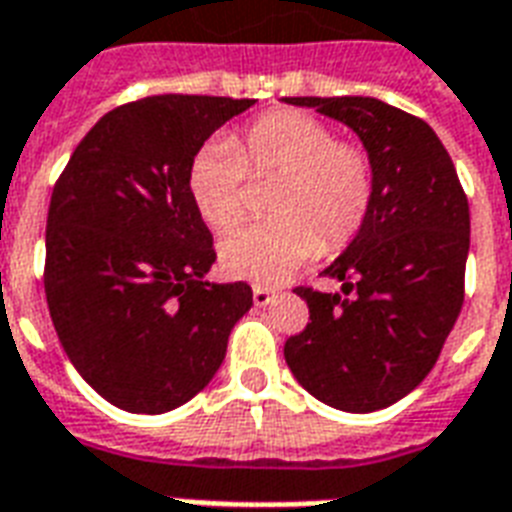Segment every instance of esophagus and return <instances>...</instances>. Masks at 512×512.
<instances>
[{"label": "esophagus", "mask_w": 512, "mask_h": 512, "mask_svg": "<svg viewBox=\"0 0 512 512\" xmlns=\"http://www.w3.org/2000/svg\"><path fill=\"white\" fill-rule=\"evenodd\" d=\"M272 299H275V291H270V288H264V286L253 288V305L256 307H267Z\"/></svg>", "instance_id": "34e87169"}]
</instances>
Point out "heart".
Segmentation results:
<instances>
[{"mask_svg": "<svg viewBox=\"0 0 512 512\" xmlns=\"http://www.w3.org/2000/svg\"><path fill=\"white\" fill-rule=\"evenodd\" d=\"M248 175H280L270 197L275 221L226 234L218 259L229 278L275 286L318 256L343 251L361 232L375 194L367 151L334 140L332 129L302 110H270L232 140H210L188 164V199L213 232L242 215Z\"/></svg>", "mask_w": 512, "mask_h": 512, "instance_id": "heart-1", "label": "heart"}]
</instances>
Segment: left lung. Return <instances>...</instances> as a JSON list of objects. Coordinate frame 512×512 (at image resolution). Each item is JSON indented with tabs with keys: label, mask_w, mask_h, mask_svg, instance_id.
Masks as SVG:
<instances>
[{
	"label": "left lung",
	"mask_w": 512,
	"mask_h": 512,
	"mask_svg": "<svg viewBox=\"0 0 512 512\" xmlns=\"http://www.w3.org/2000/svg\"><path fill=\"white\" fill-rule=\"evenodd\" d=\"M359 134L375 169L361 232L324 270L340 294L299 286L305 332L286 340L294 378L324 405L372 413L429 375L464 302L470 205L432 126L372 96H288Z\"/></svg>",
	"instance_id": "obj_1"
}]
</instances>
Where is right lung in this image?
Segmentation results:
<instances>
[{
    "instance_id": "right-lung-1",
    "label": "right lung",
    "mask_w": 512,
    "mask_h": 512,
    "mask_svg": "<svg viewBox=\"0 0 512 512\" xmlns=\"http://www.w3.org/2000/svg\"><path fill=\"white\" fill-rule=\"evenodd\" d=\"M253 99L161 94L102 115L53 186L45 299L88 386L129 413L175 410L213 380L248 283H210L213 234L186 175Z\"/></svg>"
}]
</instances>
